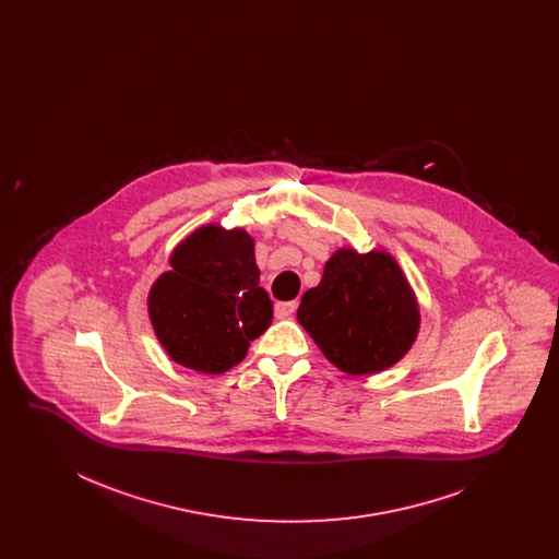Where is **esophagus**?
<instances>
[{
    "mask_svg": "<svg viewBox=\"0 0 559 559\" xmlns=\"http://www.w3.org/2000/svg\"><path fill=\"white\" fill-rule=\"evenodd\" d=\"M295 308H297L295 301H276L274 304V317L276 319H289L295 312Z\"/></svg>",
    "mask_w": 559,
    "mask_h": 559,
    "instance_id": "esophagus-1",
    "label": "esophagus"
}]
</instances>
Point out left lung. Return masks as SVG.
<instances>
[{
    "mask_svg": "<svg viewBox=\"0 0 559 559\" xmlns=\"http://www.w3.org/2000/svg\"><path fill=\"white\" fill-rule=\"evenodd\" d=\"M299 324L347 374L396 365L419 331V308L396 260L383 251L340 249L319 287L304 293Z\"/></svg>",
    "mask_w": 559,
    "mask_h": 559,
    "instance_id": "1",
    "label": "left lung"
}]
</instances>
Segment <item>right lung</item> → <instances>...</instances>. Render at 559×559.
Returning a JSON list of instances; mask_svg holds the SVG:
<instances>
[{"mask_svg":"<svg viewBox=\"0 0 559 559\" xmlns=\"http://www.w3.org/2000/svg\"><path fill=\"white\" fill-rule=\"evenodd\" d=\"M169 264L148 295L160 346L192 371L233 369L272 322L253 239L240 228L210 224L182 240Z\"/></svg>","mask_w":559,"mask_h":559,"instance_id":"obj_1","label":"right lung"}]
</instances>
